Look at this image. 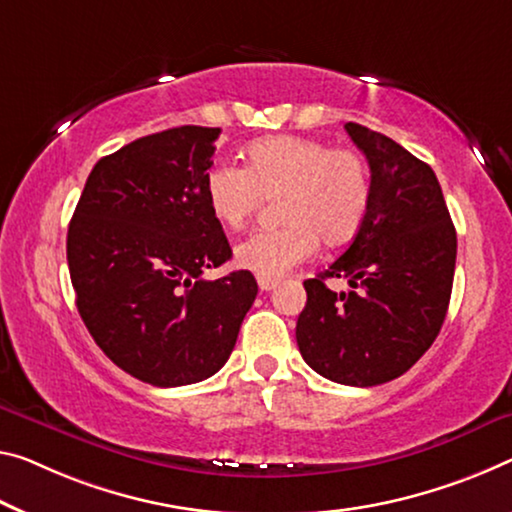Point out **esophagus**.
<instances>
[{
  "instance_id": "esophagus-1",
  "label": "esophagus",
  "mask_w": 512,
  "mask_h": 512,
  "mask_svg": "<svg viewBox=\"0 0 512 512\" xmlns=\"http://www.w3.org/2000/svg\"><path fill=\"white\" fill-rule=\"evenodd\" d=\"M274 286H277V281H274V279H265V277H258V288H261V290H265V293H267V290H272Z\"/></svg>"
}]
</instances>
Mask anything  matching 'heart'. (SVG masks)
Listing matches in <instances>:
<instances>
[{"instance_id":"heart-1","label":"heart","mask_w":512,"mask_h":512,"mask_svg":"<svg viewBox=\"0 0 512 512\" xmlns=\"http://www.w3.org/2000/svg\"><path fill=\"white\" fill-rule=\"evenodd\" d=\"M281 195L279 219L286 226L249 233L235 247V263L265 279L304 263L318 242L336 247L355 238L371 208V169L352 148L279 135L254 141L247 167L217 162L206 176L210 212L229 229H240L265 199Z\"/></svg>"}]
</instances>
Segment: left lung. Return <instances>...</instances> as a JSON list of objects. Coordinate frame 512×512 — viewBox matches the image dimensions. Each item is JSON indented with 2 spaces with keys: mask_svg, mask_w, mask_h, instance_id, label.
<instances>
[{
  "mask_svg": "<svg viewBox=\"0 0 512 512\" xmlns=\"http://www.w3.org/2000/svg\"><path fill=\"white\" fill-rule=\"evenodd\" d=\"M345 130L371 167V208L345 254L304 281L295 336L322 377L375 387L410 371L437 338L458 238L426 162L364 125L345 123ZM327 278H348L353 290L334 294Z\"/></svg>",
  "mask_w": 512,
  "mask_h": 512,
  "instance_id": "left-lung-1",
  "label": "left lung"
}]
</instances>
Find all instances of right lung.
Masks as SVG:
<instances>
[{"label":"right lung","instance_id":"obj_1","mask_svg":"<svg viewBox=\"0 0 512 512\" xmlns=\"http://www.w3.org/2000/svg\"><path fill=\"white\" fill-rule=\"evenodd\" d=\"M219 132L180 125L102 157L68 226L86 329L116 366L153 387L215 375L258 293L249 270L201 277L231 258L206 199Z\"/></svg>","mask_w":512,"mask_h":512}]
</instances>
